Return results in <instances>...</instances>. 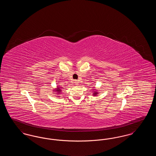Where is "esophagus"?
Instances as JSON below:
<instances>
[{"instance_id": "34e87169", "label": "esophagus", "mask_w": 156, "mask_h": 156, "mask_svg": "<svg viewBox=\"0 0 156 156\" xmlns=\"http://www.w3.org/2000/svg\"><path fill=\"white\" fill-rule=\"evenodd\" d=\"M78 82H79L77 80H75L74 81L75 84L76 85H78L79 84V83H78Z\"/></svg>"}]
</instances>
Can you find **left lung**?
I'll use <instances>...</instances> for the list:
<instances>
[{"label": "left lung", "mask_w": 156, "mask_h": 156, "mask_svg": "<svg viewBox=\"0 0 156 156\" xmlns=\"http://www.w3.org/2000/svg\"><path fill=\"white\" fill-rule=\"evenodd\" d=\"M96 94H96V92H95V93L94 95H96Z\"/></svg>", "instance_id": "8db88e82"}]
</instances>
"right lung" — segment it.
<instances>
[{
  "instance_id": "add662e5",
  "label": "right lung",
  "mask_w": 156,
  "mask_h": 156,
  "mask_svg": "<svg viewBox=\"0 0 156 156\" xmlns=\"http://www.w3.org/2000/svg\"><path fill=\"white\" fill-rule=\"evenodd\" d=\"M61 89H59V88H58V90H57V91H59V92H60V91H61Z\"/></svg>"
}]
</instances>
